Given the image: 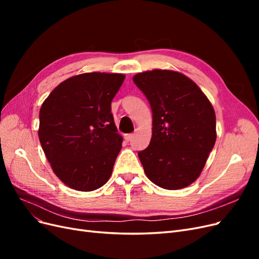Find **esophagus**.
Returning a JSON list of instances; mask_svg holds the SVG:
<instances>
[{"mask_svg": "<svg viewBox=\"0 0 259 259\" xmlns=\"http://www.w3.org/2000/svg\"><path fill=\"white\" fill-rule=\"evenodd\" d=\"M133 137H134V134H126V135H124V138H125V140H126V142H131V140L133 139Z\"/></svg>", "mask_w": 259, "mask_h": 259, "instance_id": "esophagus-1", "label": "esophagus"}]
</instances>
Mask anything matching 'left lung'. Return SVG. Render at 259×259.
I'll list each match as a JSON object with an SVG mask.
<instances>
[{"mask_svg": "<svg viewBox=\"0 0 259 259\" xmlns=\"http://www.w3.org/2000/svg\"><path fill=\"white\" fill-rule=\"evenodd\" d=\"M151 106L152 136L138 152L147 177L163 189H183L199 178L216 142V115L187 75L154 69L133 76Z\"/></svg>", "mask_w": 259, "mask_h": 259, "instance_id": "obj_1", "label": "left lung"}]
</instances>
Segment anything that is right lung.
I'll return each instance as SVG.
<instances>
[{
  "label": "right lung",
  "mask_w": 259,
  "mask_h": 259,
  "mask_svg": "<svg viewBox=\"0 0 259 259\" xmlns=\"http://www.w3.org/2000/svg\"><path fill=\"white\" fill-rule=\"evenodd\" d=\"M124 79L122 73L73 75L42 104L38 139L55 175L71 189L96 190L112 174L123 137L111 101Z\"/></svg>",
  "instance_id": "add662e5"
}]
</instances>
